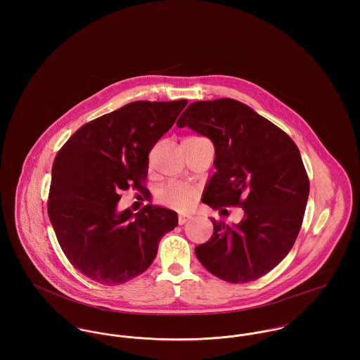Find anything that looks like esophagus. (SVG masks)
Returning a JSON list of instances; mask_svg holds the SVG:
<instances>
[{
	"instance_id": "34e87169",
	"label": "esophagus",
	"mask_w": 360,
	"mask_h": 360,
	"mask_svg": "<svg viewBox=\"0 0 360 360\" xmlns=\"http://www.w3.org/2000/svg\"><path fill=\"white\" fill-rule=\"evenodd\" d=\"M193 219V216L191 214H184V213H180L179 214V224H184V223H187L188 220H191Z\"/></svg>"
}]
</instances>
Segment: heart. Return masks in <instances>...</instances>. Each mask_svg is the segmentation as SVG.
<instances>
[{"label": "heart", "instance_id": "obj_1", "mask_svg": "<svg viewBox=\"0 0 360 360\" xmlns=\"http://www.w3.org/2000/svg\"><path fill=\"white\" fill-rule=\"evenodd\" d=\"M197 195V190L191 186L180 183H167L156 191L155 200L158 204L166 207L186 210L195 204Z\"/></svg>", "mask_w": 360, "mask_h": 360}]
</instances>
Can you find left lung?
<instances>
[{
	"instance_id": "obj_1",
	"label": "left lung",
	"mask_w": 360,
	"mask_h": 360,
	"mask_svg": "<svg viewBox=\"0 0 360 360\" xmlns=\"http://www.w3.org/2000/svg\"><path fill=\"white\" fill-rule=\"evenodd\" d=\"M176 124L214 146L216 172L202 202L244 209L234 227L210 217L213 236L195 247V255L224 281L260 278L287 257L302 226L309 179L298 147L280 127L231 98L190 103Z\"/></svg>"
}]
</instances>
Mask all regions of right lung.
<instances>
[{
    "mask_svg": "<svg viewBox=\"0 0 360 360\" xmlns=\"http://www.w3.org/2000/svg\"><path fill=\"white\" fill-rule=\"evenodd\" d=\"M187 100L136 101L83 124L52 165L49 216L75 269L105 285L126 283L153 263L177 213L146 205L116 212L122 191L144 193L148 154Z\"/></svg>",
    "mask_w": 360,
    "mask_h": 360,
    "instance_id": "1",
    "label": "right lung"
}]
</instances>
